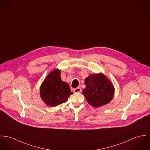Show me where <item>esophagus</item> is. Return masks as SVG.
Returning <instances> with one entry per match:
<instances>
[{"label": "esophagus", "instance_id": "esophagus-1", "mask_svg": "<svg viewBox=\"0 0 150 150\" xmlns=\"http://www.w3.org/2000/svg\"><path fill=\"white\" fill-rule=\"evenodd\" d=\"M81 87H78L75 89H74V92L76 93V92H81Z\"/></svg>", "mask_w": 150, "mask_h": 150}]
</instances>
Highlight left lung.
Segmentation results:
<instances>
[{
	"instance_id": "obj_1",
	"label": "left lung",
	"mask_w": 150,
	"mask_h": 150,
	"mask_svg": "<svg viewBox=\"0 0 150 150\" xmlns=\"http://www.w3.org/2000/svg\"><path fill=\"white\" fill-rule=\"evenodd\" d=\"M86 88L82 94L92 107L98 108L109 103L113 99L115 88L102 73L90 74L84 79Z\"/></svg>"
}]
</instances>
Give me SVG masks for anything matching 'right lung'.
I'll return each mask as SVG.
<instances>
[{"label":"right lung","mask_w":150,"mask_h":150,"mask_svg":"<svg viewBox=\"0 0 150 150\" xmlns=\"http://www.w3.org/2000/svg\"><path fill=\"white\" fill-rule=\"evenodd\" d=\"M60 71L57 69L50 72L40 86V98L49 107H55L65 103L73 93L69 84L62 80Z\"/></svg>","instance_id":"obj_1"}]
</instances>
